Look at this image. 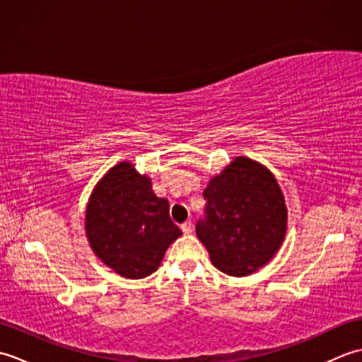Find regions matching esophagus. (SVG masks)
Listing matches in <instances>:
<instances>
[{
	"label": "esophagus",
	"instance_id": "34e87169",
	"mask_svg": "<svg viewBox=\"0 0 362 362\" xmlns=\"http://www.w3.org/2000/svg\"><path fill=\"white\" fill-rule=\"evenodd\" d=\"M180 228H182L183 235H189L191 232H193V224H191V221H187V222H183Z\"/></svg>",
	"mask_w": 362,
	"mask_h": 362
}]
</instances>
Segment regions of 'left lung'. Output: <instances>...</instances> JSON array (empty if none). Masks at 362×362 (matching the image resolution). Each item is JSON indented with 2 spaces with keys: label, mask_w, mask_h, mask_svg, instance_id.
<instances>
[{
  "label": "left lung",
  "mask_w": 362,
  "mask_h": 362,
  "mask_svg": "<svg viewBox=\"0 0 362 362\" xmlns=\"http://www.w3.org/2000/svg\"><path fill=\"white\" fill-rule=\"evenodd\" d=\"M206 216L196 235L214 267L232 276L250 275L280 250L288 230L283 191L269 169L238 156L204 189Z\"/></svg>",
  "instance_id": "8db88e82"
}]
</instances>
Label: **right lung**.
Instances as JSON below:
<instances>
[{
    "label": "right lung",
    "instance_id": "add662e5",
    "mask_svg": "<svg viewBox=\"0 0 362 362\" xmlns=\"http://www.w3.org/2000/svg\"><path fill=\"white\" fill-rule=\"evenodd\" d=\"M86 233L95 255L132 280L156 272L182 235L169 218L168 199L153 194L151 177L127 160L112 166L91 191Z\"/></svg>",
    "mask_w": 362,
    "mask_h": 362
}]
</instances>
